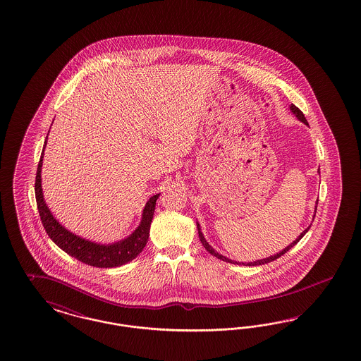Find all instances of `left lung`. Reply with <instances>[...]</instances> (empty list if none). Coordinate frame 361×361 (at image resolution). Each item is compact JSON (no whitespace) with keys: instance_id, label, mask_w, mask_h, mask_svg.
<instances>
[{"instance_id":"8db88e82","label":"left lung","mask_w":361,"mask_h":361,"mask_svg":"<svg viewBox=\"0 0 361 361\" xmlns=\"http://www.w3.org/2000/svg\"><path fill=\"white\" fill-rule=\"evenodd\" d=\"M290 110L293 111V114H295V116H297V118H298L301 122H303L305 125H307V121H306V118H305L302 111H301V110H300L297 106L291 104V106H290ZM314 212H317V205H316V211H314ZM314 216H316V215H314ZM196 224H197V230H199V238H200V242H202V245H204V248H205V250H207L209 254H212L214 257H216L217 259L224 260V262H228V263H238V262H232L231 259H228V258L223 257L221 254L216 252V251H215V250H214L211 245H208V242L205 240V238H204V235H202V228H200V224H199V223H196ZM309 228H310V227H307V228H306V230H305V231H303L302 233H301V235H300V236H298V238H297V239H295V240L291 243V245H288L286 248H283L281 252H278V254H275V255H271V257H269V258H266V259H260L257 260V262H251V263H247V266H259V264H264V263H269V262H273V260L278 259L279 257H282L283 254H286V252H288V250H290L293 245H297V243H298V242L302 239L303 235H305L306 232L309 231ZM243 264H245V263H243Z\"/></svg>"}]
</instances>
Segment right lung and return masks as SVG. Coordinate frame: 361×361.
<instances>
[{
  "label": "right lung",
  "instance_id": "add662e5",
  "mask_svg": "<svg viewBox=\"0 0 361 361\" xmlns=\"http://www.w3.org/2000/svg\"><path fill=\"white\" fill-rule=\"evenodd\" d=\"M47 144V141H45ZM43 153L39 161L37 172H36V183H35V193H36V202L37 209L40 214V219L43 223L44 228L48 236L54 240L55 245H59L63 251L75 259L80 260L86 264L94 267H118L130 260L137 258V255L144 250L146 242L149 239V231L152 219L154 215L156 202L159 195L152 196L144 208L142 220L138 228L133 232L130 236L123 240H119L113 245H98L94 242L86 240L80 236H76L73 232L66 230L58 220L51 214L49 208L44 202L43 189H42V165H43Z\"/></svg>",
  "mask_w": 361,
  "mask_h": 361
}]
</instances>
